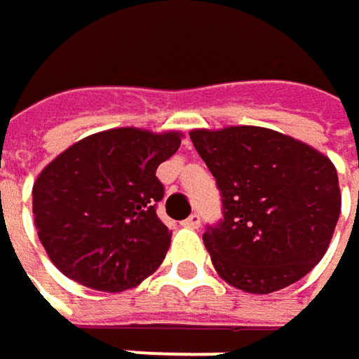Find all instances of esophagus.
<instances>
[{
	"label": "esophagus",
	"instance_id": "34e87169",
	"mask_svg": "<svg viewBox=\"0 0 359 359\" xmlns=\"http://www.w3.org/2000/svg\"><path fill=\"white\" fill-rule=\"evenodd\" d=\"M199 224H201V217H199L197 213H191V215L182 222V226H184V228H193V230H195V228H199Z\"/></svg>",
	"mask_w": 359,
	"mask_h": 359
}]
</instances>
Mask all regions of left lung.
Listing matches in <instances>:
<instances>
[{
  "label": "left lung",
  "instance_id": "obj_1",
  "mask_svg": "<svg viewBox=\"0 0 359 359\" xmlns=\"http://www.w3.org/2000/svg\"><path fill=\"white\" fill-rule=\"evenodd\" d=\"M222 193V213L203 245L222 279L271 294L309 273L333 238L341 193L333 162L265 127L189 133Z\"/></svg>",
  "mask_w": 359,
  "mask_h": 359
}]
</instances>
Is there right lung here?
<instances>
[{"mask_svg": "<svg viewBox=\"0 0 359 359\" xmlns=\"http://www.w3.org/2000/svg\"><path fill=\"white\" fill-rule=\"evenodd\" d=\"M180 146V133L121 127L88 135L59 154L32 187L39 238L55 267L100 292H123L151 276L172 232L156 205V170Z\"/></svg>", "mask_w": 359, "mask_h": 359, "instance_id": "1", "label": "right lung"}]
</instances>
